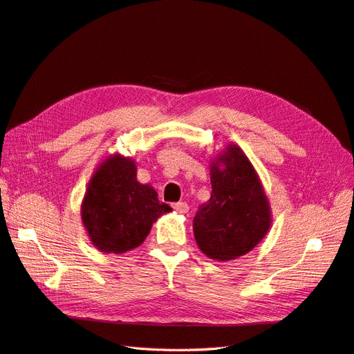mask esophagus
Segmentation results:
<instances>
[{"label": "esophagus", "instance_id": "34e87169", "mask_svg": "<svg viewBox=\"0 0 354 354\" xmlns=\"http://www.w3.org/2000/svg\"><path fill=\"white\" fill-rule=\"evenodd\" d=\"M173 208H174V211H177L178 214H186V212L189 211V205H187L186 202H177V203H174Z\"/></svg>", "mask_w": 354, "mask_h": 354}]
</instances>
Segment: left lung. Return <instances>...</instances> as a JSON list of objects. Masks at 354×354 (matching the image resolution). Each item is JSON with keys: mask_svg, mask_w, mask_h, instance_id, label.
<instances>
[{"mask_svg": "<svg viewBox=\"0 0 354 354\" xmlns=\"http://www.w3.org/2000/svg\"><path fill=\"white\" fill-rule=\"evenodd\" d=\"M211 198L194 218L199 250L212 260L229 261L250 252L272 224L261 181L241 147L229 145L212 160Z\"/></svg>", "mask_w": 354, "mask_h": 354, "instance_id": "left-lung-1", "label": "left lung"}]
</instances>
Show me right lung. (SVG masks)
<instances>
[{
    "label": "right lung",
    "mask_w": 354,
    "mask_h": 354,
    "mask_svg": "<svg viewBox=\"0 0 354 354\" xmlns=\"http://www.w3.org/2000/svg\"><path fill=\"white\" fill-rule=\"evenodd\" d=\"M131 158L111 155L94 171L81 205L90 241L103 252L122 254L142 245L152 224L171 207L137 181Z\"/></svg>",
    "instance_id": "1"
}]
</instances>
